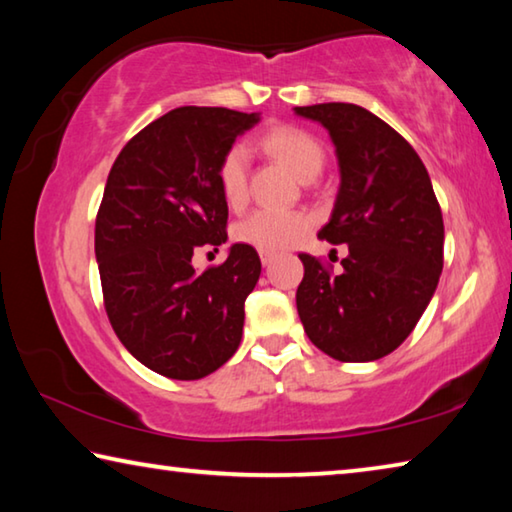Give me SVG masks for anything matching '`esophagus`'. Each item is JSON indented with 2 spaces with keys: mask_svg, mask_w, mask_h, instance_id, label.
Returning a JSON list of instances; mask_svg holds the SVG:
<instances>
[{
  "mask_svg": "<svg viewBox=\"0 0 512 512\" xmlns=\"http://www.w3.org/2000/svg\"><path fill=\"white\" fill-rule=\"evenodd\" d=\"M259 257H262V264H264V266H268V264L273 262V255H271V253H262Z\"/></svg>",
  "mask_w": 512,
  "mask_h": 512,
  "instance_id": "esophagus-1",
  "label": "esophagus"
}]
</instances>
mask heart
<instances>
[{"label": "heart", "mask_w": 512, "mask_h": 512, "mask_svg": "<svg viewBox=\"0 0 512 512\" xmlns=\"http://www.w3.org/2000/svg\"><path fill=\"white\" fill-rule=\"evenodd\" d=\"M262 151L282 162L298 180H311L323 169V146L316 137L296 126H275L259 140ZM223 201L230 207H241L248 198V155L244 146H232L216 167ZM309 228V219L296 210H257L235 225L237 241L253 246L259 253H280L298 244Z\"/></svg>", "instance_id": "obj_1"}]
</instances>
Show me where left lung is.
<instances>
[{"instance_id":"1","label":"left lung","mask_w":512,"mask_h":512,"mask_svg":"<svg viewBox=\"0 0 512 512\" xmlns=\"http://www.w3.org/2000/svg\"><path fill=\"white\" fill-rule=\"evenodd\" d=\"M293 110L332 137L341 185L318 237L348 244L339 275L300 255L298 316L309 341L332 359H381L413 332L438 287L443 212L420 155L386 121L354 103Z\"/></svg>"}]
</instances>
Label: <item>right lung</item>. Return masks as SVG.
<instances>
[{
  "label": "right lung",
  "mask_w": 512,
  "mask_h": 512,
  "mask_svg": "<svg viewBox=\"0 0 512 512\" xmlns=\"http://www.w3.org/2000/svg\"><path fill=\"white\" fill-rule=\"evenodd\" d=\"M257 112L183 106L142 128L117 155L94 225L103 305L133 357L169 379H201L237 352L244 302L262 262L232 244L196 273V248L228 241L216 167Z\"/></svg>",
  "instance_id": "1"
}]
</instances>
